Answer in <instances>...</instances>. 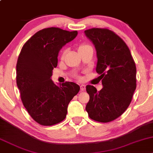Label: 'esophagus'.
<instances>
[{
    "label": "esophagus",
    "instance_id": "esophagus-1",
    "mask_svg": "<svg viewBox=\"0 0 153 153\" xmlns=\"http://www.w3.org/2000/svg\"><path fill=\"white\" fill-rule=\"evenodd\" d=\"M86 89V86L84 84H81V91H84Z\"/></svg>",
    "mask_w": 153,
    "mask_h": 153
}]
</instances>
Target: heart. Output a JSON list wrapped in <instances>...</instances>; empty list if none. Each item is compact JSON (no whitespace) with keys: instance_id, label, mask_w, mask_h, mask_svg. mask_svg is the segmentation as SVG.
I'll return each mask as SVG.
<instances>
[{"instance_id":"b5f03b06","label":"heart","mask_w":153,"mask_h":153,"mask_svg":"<svg viewBox=\"0 0 153 153\" xmlns=\"http://www.w3.org/2000/svg\"><path fill=\"white\" fill-rule=\"evenodd\" d=\"M89 47H91V46L89 45H86V44H81V45H80V47H79V51H80V50H81V49H83V48H89ZM66 52H67V50H64V51H63V53H62V57H64V56L65 55Z\"/></svg>"}]
</instances>
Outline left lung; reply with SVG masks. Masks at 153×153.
Listing matches in <instances>:
<instances>
[{"label": "left lung", "mask_w": 153, "mask_h": 153, "mask_svg": "<svg viewBox=\"0 0 153 153\" xmlns=\"http://www.w3.org/2000/svg\"><path fill=\"white\" fill-rule=\"evenodd\" d=\"M85 34L97 51L96 72L102 80V89L86 86L89 101L86 111L91 120L109 123L126 111L136 88V67L129 48L112 30L94 28Z\"/></svg>", "instance_id": "1"}]
</instances>
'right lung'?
Returning a JSON list of instances; mask_svg holds the SVG:
<instances>
[{
    "mask_svg": "<svg viewBox=\"0 0 153 153\" xmlns=\"http://www.w3.org/2000/svg\"><path fill=\"white\" fill-rule=\"evenodd\" d=\"M77 35V30L51 27L39 30L22 46L16 66L17 85L24 107L39 125L63 121L68 104L79 91L73 82L56 85L51 78L59 51Z\"/></svg>",
    "mask_w": 153,
    "mask_h": 153,
    "instance_id": "obj_1",
    "label": "right lung"
}]
</instances>
